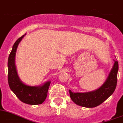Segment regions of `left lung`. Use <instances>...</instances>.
<instances>
[{"label":"left lung","mask_w":123,"mask_h":123,"mask_svg":"<svg viewBox=\"0 0 123 123\" xmlns=\"http://www.w3.org/2000/svg\"><path fill=\"white\" fill-rule=\"evenodd\" d=\"M114 63L109 76L99 89L88 93H73L69 91L71 99L77 105L86 108L98 106L108 98L114 92L117 85L118 62L114 60Z\"/></svg>","instance_id":"8db88e82"}]
</instances>
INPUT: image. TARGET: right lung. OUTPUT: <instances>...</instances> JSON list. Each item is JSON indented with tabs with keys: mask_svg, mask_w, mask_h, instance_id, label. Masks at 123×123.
<instances>
[{
	"mask_svg": "<svg viewBox=\"0 0 123 123\" xmlns=\"http://www.w3.org/2000/svg\"><path fill=\"white\" fill-rule=\"evenodd\" d=\"M25 34L18 38L13 44L8 59V82L10 90L23 103L31 105L42 104L45 100L50 85V81L41 86L26 85L20 81L15 65V57L18 45Z\"/></svg>",
	"mask_w": 123,
	"mask_h": 123,
	"instance_id": "add662e5",
	"label": "right lung"
}]
</instances>
